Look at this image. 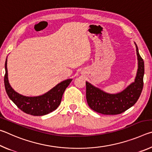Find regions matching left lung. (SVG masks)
Here are the masks:
<instances>
[{"label":"left lung","mask_w":152,"mask_h":152,"mask_svg":"<svg viewBox=\"0 0 152 152\" xmlns=\"http://www.w3.org/2000/svg\"><path fill=\"white\" fill-rule=\"evenodd\" d=\"M135 45L138 70L135 82L121 92L115 94L106 93L86 82V101L91 109L103 115H118L125 112L137 101L143 86L144 61Z\"/></svg>","instance_id":"obj_1"}]
</instances>
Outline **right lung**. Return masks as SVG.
I'll use <instances>...</instances> for the list:
<instances>
[{
	"label": "right lung",
	"mask_w": 152,
	"mask_h": 152,
	"mask_svg": "<svg viewBox=\"0 0 152 152\" xmlns=\"http://www.w3.org/2000/svg\"><path fill=\"white\" fill-rule=\"evenodd\" d=\"M71 81L72 79H68L61 82L42 96L34 97L23 96L15 92L10 86L7 77V60L5 61L4 82L7 95L19 109L33 116H42L57 109L60 104L64 91Z\"/></svg>",
	"instance_id": "1"
}]
</instances>
